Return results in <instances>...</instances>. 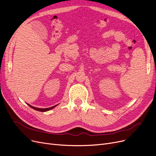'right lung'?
Segmentation results:
<instances>
[{
    "label": "right lung",
    "mask_w": 156,
    "mask_h": 156,
    "mask_svg": "<svg viewBox=\"0 0 156 156\" xmlns=\"http://www.w3.org/2000/svg\"><path fill=\"white\" fill-rule=\"evenodd\" d=\"M27 105H29V107H30L31 108H32L33 109H34V110H36V111H41V112H46V111H49V110H51V109H52V108H55V107H56L58 105H55V106H53V107H49V108H37V107H33V106H32V105H29V103H27Z\"/></svg>",
    "instance_id": "add662e5"
}]
</instances>
